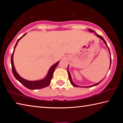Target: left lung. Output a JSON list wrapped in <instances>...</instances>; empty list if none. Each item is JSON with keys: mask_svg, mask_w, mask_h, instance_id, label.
Returning <instances> with one entry per match:
<instances>
[{"mask_svg": "<svg viewBox=\"0 0 123 123\" xmlns=\"http://www.w3.org/2000/svg\"><path fill=\"white\" fill-rule=\"evenodd\" d=\"M88 31H89V32L95 33V36H97L98 37H99V38L100 39H101V40H103V41L104 42V43H105V44L106 45V47L108 48V50H109V51L110 54V67H111V53H110V51L109 48V47H108V45H107V44L106 42V41H105V39H104V38H103V37L101 36H100V35H99L98 34H97V33L94 31H93V30H92V29H88ZM68 67H69V65H68V66L67 71H68V75H69V79L70 82V83H71V84L73 85V86H74V87H82V88H88V87H94V86H97V85H99V84H100V82L102 81L103 80H103H101L100 82H98V83H97V84H94V85H91V86H78V85H76V84H75L73 82V81L72 79V76H71V75H70V73H69V69H68Z\"/></svg>", "mask_w": 123, "mask_h": 123, "instance_id": "obj_1", "label": "left lung"}]
</instances>
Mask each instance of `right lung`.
<instances>
[{
    "label": "right lung",
    "instance_id": "1",
    "mask_svg": "<svg viewBox=\"0 0 123 123\" xmlns=\"http://www.w3.org/2000/svg\"><path fill=\"white\" fill-rule=\"evenodd\" d=\"M26 34H26H24L21 37H20V38L18 39L17 42H16L15 46H14L13 53H12V56H11V60L12 73H13V75L14 77H15V78L17 79V80L19 82L21 83L22 85H23L25 87H26L27 88L34 90V89H38L45 88V87L48 86L50 85V84L51 80L52 79V78H53V73L54 72V70H55V68H56V67L57 66L58 64H59L60 61L56 62V63H55L54 64H53V65L50 68V69L48 70V72L47 75L44 79H41V80H36V81H29L22 78V77L18 74V73L17 72L16 70L15 69V67H14V63H13V54L14 52V50H15V48L17 46V45L18 44V42H19L20 39H21Z\"/></svg>",
    "mask_w": 123,
    "mask_h": 123
}]
</instances>
